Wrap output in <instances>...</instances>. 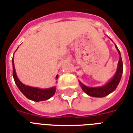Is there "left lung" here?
<instances>
[{
    "label": "left lung",
    "mask_w": 133,
    "mask_h": 133,
    "mask_svg": "<svg viewBox=\"0 0 133 133\" xmlns=\"http://www.w3.org/2000/svg\"><path fill=\"white\" fill-rule=\"evenodd\" d=\"M115 47L119 54V60L118 62L117 72L110 81H108L105 85L100 86V87H88L86 85H83L81 81H79V84L81 85L82 90L89 96L94 97H104L112 92L117 87L118 84L119 83L121 78H122L124 68H123V62H122V56H121L119 50L116 45Z\"/></svg>",
    "instance_id": "1"
}]
</instances>
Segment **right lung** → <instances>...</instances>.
<instances>
[{
    "label": "right lung",
    "mask_w": 133,
    "mask_h": 133,
    "mask_svg": "<svg viewBox=\"0 0 133 133\" xmlns=\"http://www.w3.org/2000/svg\"><path fill=\"white\" fill-rule=\"evenodd\" d=\"M12 65H13V77L15 83L16 84L20 91L28 99L34 101H45L47 99L51 98L55 94L56 86H53V87L47 89H41L38 88L30 87V86H28V85L23 84L18 79L16 73L14 62V56L12 58ZM58 75H56V79H58Z\"/></svg>",
    "instance_id": "add662e5"
}]
</instances>
